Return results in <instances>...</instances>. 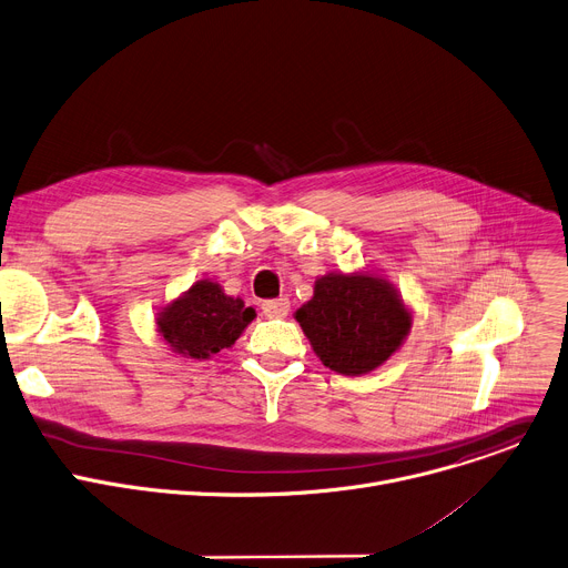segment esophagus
Listing matches in <instances>:
<instances>
[{
	"mask_svg": "<svg viewBox=\"0 0 568 568\" xmlns=\"http://www.w3.org/2000/svg\"><path fill=\"white\" fill-rule=\"evenodd\" d=\"M288 308H291V302L286 300V297H275V300H266L264 304H262V311L266 313L268 318H284L286 313H288Z\"/></svg>",
	"mask_w": 568,
	"mask_h": 568,
	"instance_id": "esophagus-1",
	"label": "esophagus"
}]
</instances>
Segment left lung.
I'll use <instances>...</instances> for the list:
<instances>
[{
	"label": "left lung",
	"instance_id": "obj_1",
	"mask_svg": "<svg viewBox=\"0 0 568 568\" xmlns=\"http://www.w3.org/2000/svg\"><path fill=\"white\" fill-rule=\"evenodd\" d=\"M295 321L323 365L352 376L382 365L410 329L393 284L372 275L321 277Z\"/></svg>",
	"mask_w": 568,
	"mask_h": 568
}]
</instances>
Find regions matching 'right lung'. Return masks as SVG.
<instances>
[{
  "mask_svg": "<svg viewBox=\"0 0 568 568\" xmlns=\"http://www.w3.org/2000/svg\"><path fill=\"white\" fill-rule=\"evenodd\" d=\"M255 316V308L245 306L239 297H227L219 284L205 280L169 304L160 313L158 327L178 354L207 358L234 345Z\"/></svg>",
  "mask_w": 568,
  "mask_h": 568,
  "instance_id": "right-lung-1",
  "label": "right lung"
}]
</instances>
